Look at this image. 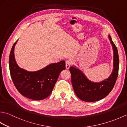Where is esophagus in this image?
<instances>
[{"instance_id": "obj_1", "label": "esophagus", "mask_w": 127, "mask_h": 127, "mask_svg": "<svg viewBox=\"0 0 127 127\" xmlns=\"http://www.w3.org/2000/svg\"><path fill=\"white\" fill-rule=\"evenodd\" d=\"M71 63H72V62H71V61L70 60H67V61H66V62H65L66 69H69L70 66L71 65Z\"/></svg>"}]
</instances>
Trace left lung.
Returning a JSON list of instances; mask_svg holds the SVG:
<instances>
[{
	"mask_svg": "<svg viewBox=\"0 0 127 127\" xmlns=\"http://www.w3.org/2000/svg\"><path fill=\"white\" fill-rule=\"evenodd\" d=\"M109 38L114 50V69L108 79L100 82H93L89 80L83 72L76 67L70 66L69 68L75 93L78 98L84 101L93 102L103 99L112 91L117 80L119 69V57L117 48L110 35Z\"/></svg>",
	"mask_w": 127,
	"mask_h": 127,
	"instance_id": "1",
	"label": "left lung"
}]
</instances>
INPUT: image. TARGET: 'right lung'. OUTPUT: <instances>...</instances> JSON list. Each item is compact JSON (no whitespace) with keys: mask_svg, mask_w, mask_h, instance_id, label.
<instances>
[{"mask_svg":"<svg viewBox=\"0 0 127 127\" xmlns=\"http://www.w3.org/2000/svg\"><path fill=\"white\" fill-rule=\"evenodd\" d=\"M13 44L9 56L11 77L18 91L27 98L36 100L46 98L52 92L61 72L65 69V62L51 64L39 71L30 72L20 68L16 63Z\"/></svg>","mask_w":127,"mask_h":127,"instance_id":"add662e5","label":"right lung"}]
</instances>
